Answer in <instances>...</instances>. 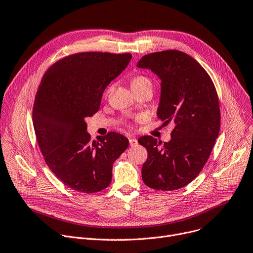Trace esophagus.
<instances>
[{
	"instance_id": "esophagus-1",
	"label": "esophagus",
	"mask_w": 253,
	"mask_h": 253,
	"mask_svg": "<svg viewBox=\"0 0 253 253\" xmlns=\"http://www.w3.org/2000/svg\"><path fill=\"white\" fill-rule=\"evenodd\" d=\"M128 141H129V145L131 146V147H135L138 145V140L137 139H134V138H129L128 139Z\"/></svg>"
}]
</instances>
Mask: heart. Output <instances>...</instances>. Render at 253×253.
Segmentation results:
<instances>
[{"mask_svg": "<svg viewBox=\"0 0 253 253\" xmlns=\"http://www.w3.org/2000/svg\"><path fill=\"white\" fill-rule=\"evenodd\" d=\"M142 83H150V82L146 77H143V76H137L135 78H133L132 81H131V85L142 84Z\"/></svg>", "mask_w": 253, "mask_h": 253, "instance_id": "heart-1", "label": "heart"}]
</instances>
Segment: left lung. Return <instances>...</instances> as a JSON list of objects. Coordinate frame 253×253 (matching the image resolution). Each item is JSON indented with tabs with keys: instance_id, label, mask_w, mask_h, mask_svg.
<instances>
[{
	"instance_id": "1",
	"label": "left lung",
	"mask_w": 253,
	"mask_h": 253,
	"mask_svg": "<svg viewBox=\"0 0 253 253\" xmlns=\"http://www.w3.org/2000/svg\"><path fill=\"white\" fill-rule=\"evenodd\" d=\"M137 67L159 77L157 115L165 125H175L171 140L164 144L151 135L139 139L148 151L143 181L156 190L181 188L199 175L218 138L221 115L216 88L206 70L179 50L146 54Z\"/></svg>"
}]
</instances>
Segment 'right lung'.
Listing matches in <instances>:
<instances>
[{"instance_id":"add662e5","label":"right lung","mask_w":253,"mask_h":253,"mask_svg":"<svg viewBox=\"0 0 253 253\" xmlns=\"http://www.w3.org/2000/svg\"><path fill=\"white\" fill-rule=\"evenodd\" d=\"M130 59V53H75L42 77L32 111L36 139L49 169L74 190L94 193L106 188L113 162L128 147L125 135L113 131L91 141L85 120L98 111L106 86Z\"/></svg>"}]
</instances>
